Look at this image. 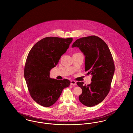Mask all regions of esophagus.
<instances>
[{"instance_id":"obj_1","label":"esophagus","mask_w":133,"mask_h":133,"mask_svg":"<svg viewBox=\"0 0 133 133\" xmlns=\"http://www.w3.org/2000/svg\"><path fill=\"white\" fill-rule=\"evenodd\" d=\"M71 85H73V86H75L76 85V81H73V80H71Z\"/></svg>"}]
</instances>
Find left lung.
<instances>
[{"mask_svg": "<svg viewBox=\"0 0 133 133\" xmlns=\"http://www.w3.org/2000/svg\"><path fill=\"white\" fill-rule=\"evenodd\" d=\"M78 47L85 56V71L92 76L91 83L84 85L77 82L82 90L79 99L83 105L93 107L107 96L115 72L114 60L107 44L95 35L76 40L72 47Z\"/></svg>", "mask_w": 133, "mask_h": 133, "instance_id": "1", "label": "left lung"}]
</instances>
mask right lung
Segmentation results:
<instances>
[{
    "label": "right lung",
    "mask_w": 133,
    "mask_h": 133,
    "mask_svg": "<svg viewBox=\"0 0 133 133\" xmlns=\"http://www.w3.org/2000/svg\"><path fill=\"white\" fill-rule=\"evenodd\" d=\"M72 40V38L45 37L34 45L28 54L24 78L32 98L43 107L53 105L64 89L69 86V80L52 79L49 75Z\"/></svg>",
    "instance_id": "obj_1"
}]
</instances>
